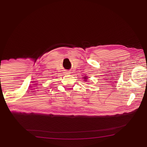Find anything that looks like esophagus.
Listing matches in <instances>:
<instances>
[{
    "label": "esophagus",
    "instance_id": "34e87169",
    "mask_svg": "<svg viewBox=\"0 0 147 147\" xmlns=\"http://www.w3.org/2000/svg\"><path fill=\"white\" fill-rule=\"evenodd\" d=\"M70 73V72L69 71H65V74H69Z\"/></svg>",
    "mask_w": 147,
    "mask_h": 147
}]
</instances>
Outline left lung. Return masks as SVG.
<instances>
[{
  "label": "left lung",
  "mask_w": 147,
  "mask_h": 147,
  "mask_svg": "<svg viewBox=\"0 0 147 147\" xmlns=\"http://www.w3.org/2000/svg\"><path fill=\"white\" fill-rule=\"evenodd\" d=\"M83 78L84 79V80H83V81H85V82H86V81H87V79H88V78L86 76H85L84 77H83Z\"/></svg>",
  "instance_id": "obj_1"
}]
</instances>
